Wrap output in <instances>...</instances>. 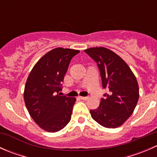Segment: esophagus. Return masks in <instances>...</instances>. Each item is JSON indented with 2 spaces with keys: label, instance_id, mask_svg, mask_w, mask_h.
Wrapping results in <instances>:
<instances>
[{
  "label": "esophagus",
  "instance_id": "1",
  "mask_svg": "<svg viewBox=\"0 0 157 157\" xmlns=\"http://www.w3.org/2000/svg\"><path fill=\"white\" fill-rule=\"evenodd\" d=\"M80 99H83V100H86V99H89L88 96H80Z\"/></svg>",
  "mask_w": 157,
  "mask_h": 157
}]
</instances>
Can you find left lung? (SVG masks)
Here are the masks:
<instances>
[{
  "label": "left lung",
  "instance_id": "obj_1",
  "mask_svg": "<svg viewBox=\"0 0 157 157\" xmlns=\"http://www.w3.org/2000/svg\"><path fill=\"white\" fill-rule=\"evenodd\" d=\"M97 64L102 88L108 93L99 106L90 110L91 116L100 125L108 128L121 126L134 112L139 99L137 79L125 61L104 47L84 50Z\"/></svg>",
  "mask_w": 157,
  "mask_h": 157
}]
</instances>
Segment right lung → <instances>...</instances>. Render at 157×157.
Instances as JSON below:
<instances>
[{
  "instance_id": "right-lung-1",
  "label": "right lung",
  "mask_w": 157,
  "mask_h": 157,
  "mask_svg": "<svg viewBox=\"0 0 157 157\" xmlns=\"http://www.w3.org/2000/svg\"><path fill=\"white\" fill-rule=\"evenodd\" d=\"M80 51L56 48L39 60L30 72L24 101L30 116L48 132L63 129L71 118L75 98L58 94L71 60Z\"/></svg>"
}]
</instances>
